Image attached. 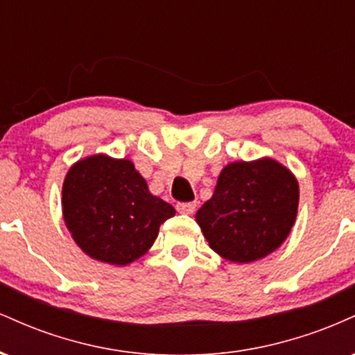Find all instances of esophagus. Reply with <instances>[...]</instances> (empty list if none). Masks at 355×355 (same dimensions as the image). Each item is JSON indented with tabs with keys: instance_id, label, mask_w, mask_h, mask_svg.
I'll return each mask as SVG.
<instances>
[{
	"instance_id": "obj_1",
	"label": "esophagus",
	"mask_w": 355,
	"mask_h": 355,
	"mask_svg": "<svg viewBox=\"0 0 355 355\" xmlns=\"http://www.w3.org/2000/svg\"><path fill=\"white\" fill-rule=\"evenodd\" d=\"M195 207H197V203L195 202H189V203H177V210L180 211V214H193L195 211Z\"/></svg>"
}]
</instances>
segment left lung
Returning a JSON list of instances; mask_svg holds the SVG:
<instances>
[{"label": "left lung", "mask_w": 355, "mask_h": 355, "mask_svg": "<svg viewBox=\"0 0 355 355\" xmlns=\"http://www.w3.org/2000/svg\"><path fill=\"white\" fill-rule=\"evenodd\" d=\"M299 209V182L270 157L232 162L214 195L195 214L210 248L234 263L275 252L291 234Z\"/></svg>", "instance_id": "1"}]
</instances>
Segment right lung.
<instances>
[{
  "label": "right lung",
  "instance_id": "add662e5",
  "mask_svg": "<svg viewBox=\"0 0 355 355\" xmlns=\"http://www.w3.org/2000/svg\"><path fill=\"white\" fill-rule=\"evenodd\" d=\"M61 210L71 239L98 262L125 267L153 245L173 217L170 203L150 193L128 158L95 153L75 162L61 190Z\"/></svg>",
  "mask_w": 355,
  "mask_h": 355
}]
</instances>
